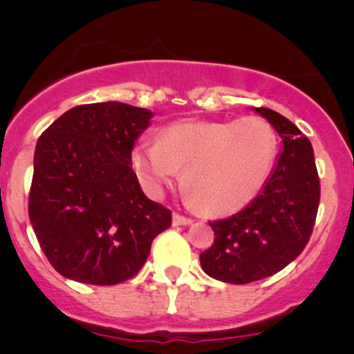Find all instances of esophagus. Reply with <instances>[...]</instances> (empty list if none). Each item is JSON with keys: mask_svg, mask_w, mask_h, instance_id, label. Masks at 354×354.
I'll use <instances>...</instances> for the list:
<instances>
[{"mask_svg": "<svg viewBox=\"0 0 354 354\" xmlns=\"http://www.w3.org/2000/svg\"><path fill=\"white\" fill-rule=\"evenodd\" d=\"M171 223H174L175 227H179V225H192L193 220L192 218H186V216H180L177 214V212H174V216H171Z\"/></svg>", "mask_w": 354, "mask_h": 354, "instance_id": "1", "label": "esophagus"}]
</instances>
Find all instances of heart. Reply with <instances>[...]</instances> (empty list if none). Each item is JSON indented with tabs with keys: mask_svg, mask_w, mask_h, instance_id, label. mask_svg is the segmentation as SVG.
<instances>
[{
	"mask_svg": "<svg viewBox=\"0 0 354 354\" xmlns=\"http://www.w3.org/2000/svg\"><path fill=\"white\" fill-rule=\"evenodd\" d=\"M273 126L261 117L239 120H179L156 142L133 147L131 165L145 192L161 196L183 171L187 195L205 214L245 207L261 192L277 158Z\"/></svg>",
	"mask_w": 354,
	"mask_h": 354,
	"instance_id": "1",
	"label": "heart"
}]
</instances>
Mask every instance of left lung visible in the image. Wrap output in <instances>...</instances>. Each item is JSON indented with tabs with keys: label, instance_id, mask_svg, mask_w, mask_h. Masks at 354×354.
<instances>
[{
	"label": "left lung",
	"instance_id": "obj_1",
	"mask_svg": "<svg viewBox=\"0 0 354 354\" xmlns=\"http://www.w3.org/2000/svg\"><path fill=\"white\" fill-rule=\"evenodd\" d=\"M255 111L280 134L282 152L262 192L243 211L209 223L214 243L200 253L209 277L236 286L271 277L298 257L312 236L321 198L310 140L273 109Z\"/></svg>",
	"mask_w": 354,
	"mask_h": 354
}]
</instances>
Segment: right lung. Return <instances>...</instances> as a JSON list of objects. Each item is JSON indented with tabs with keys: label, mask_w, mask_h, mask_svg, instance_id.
<instances>
[{
	"label": "right lung",
	"mask_w": 354,
	"mask_h": 354,
	"mask_svg": "<svg viewBox=\"0 0 354 354\" xmlns=\"http://www.w3.org/2000/svg\"><path fill=\"white\" fill-rule=\"evenodd\" d=\"M152 111L124 102L68 109L37 142L28 212L44 255L62 277L92 286L142 270L171 212L145 196L131 168Z\"/></svg>",
	"instance_id": "right-lung-1"
}]
</instances>
